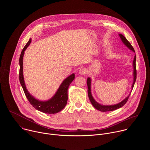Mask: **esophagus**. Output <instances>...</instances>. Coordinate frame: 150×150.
<instances>
[{
    "instance_id": "1",
    "label": "esophagus",
    "mask_w": 150,
    "mask_h": 150,
    "mask_svg": "<svg viewBox=\"0 0 150 150\" xmlns=\"http://www.w3.org/2000/svg\"><path fill=\"white\" fill-rule=\"evenodd\" d=\"M79 74L81 75H85V74H87V72H88V71H87V70L85 69V68H82V69H81L80 70H79Z\"/></svg>"
}]
</instances>
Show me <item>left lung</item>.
Returning <instances> with one entry per match:
<instances>
[{
  "mask_svg": "<svg viewBox=\"0 0 150 150\" xmlns=\"http://www.w3.org/2000/svg\"><path fill=\"white\" fill-rule=\"evenodd\" d=\"M122 41L123 42V43L129 49L131 50H132V52H134L135 53V50H134V49L133 48V47L132 46V45H131L130 42L128 41L127 40V39L125 37V36H123L122 34H119ZM136 55H135L134 56V60H133V68H134V71H133V76H134V78H133V83H132V88H131V91L134 88V84H135V81H136V79H137V70H136ZM87 86H88V97H89V99L92 104V105L94 107V108L99 110V111H101V112H110V111H113V110H115L117 109H119L120 108H122V106H123L127 102L128 98H129V96L131 94H129V95H128L127 97H126L123 100H122V101H120V103H117V104H114V105H103V104H101L100 103H98V102H97L94 98H93V96H92V94H91V79L88 77L87 78Z\"/></svg>",
  "mask_w": 150,
  "mask_h": 150,
  "instance_id": "8db88e82",
  "label": "left lung"
}]
</instances>
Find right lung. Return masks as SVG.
<instances>
[{"label":"right lung","mask_w":150,"mask_h":150,"mask_svg":"<svg viewBox=\"0 0 150 150\" xmlns=\"http://www.w3.org/2000/svg\"><path fill=\"white\" fill-rule=\"evenodd\" d=\"M31 42L30 38L21 52L19 57V81L24 93L30 104L34 108L42 113L47 114H55L62 110L67 104L68 90L69 85L75 79V74H72L64 79L56 93L49 100L47 101H41L36 99L27 90L23 75V57L24 52L29 46Z\"/></svg>","instance_id":"obj_1"}]
</instances>
